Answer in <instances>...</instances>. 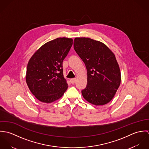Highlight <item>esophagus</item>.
<instances>
[{"instance_id": "esophagus-1", "label": "esophagus", "mask_w": 149, "mask_h": 149, "mask_svg": "<svg viewBox=\"0 0 149 149\" xmlns=\"http://www.w3.org/2000/svg\"><path fill=\"white\" fill-rule=\"evenodd\" d=\"M70 81L71 84H74L76 83V79H70Z\"/></svg>"}]
</instances>
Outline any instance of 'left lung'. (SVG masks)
Segmentation results:
<instances>
[{
	"label": "left lung",
	"instance_id": "left-lung-1",
	"mask_svg": "<svg viewBox=\"0 0 149 149\" xmlns=\"http://www.w3.org/2000/svg\"><path fill=\"white\" fill-rule=\"evenodd\" d=\"M73 46L87 70V84L81 91L83 96L96 106L109 103L121 81L114 54L104 43L89 38H75Z\"/></svg>",
	"mask_w": 149,
	"mask_h": 149
}]
</instances>
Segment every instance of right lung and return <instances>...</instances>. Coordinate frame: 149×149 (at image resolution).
<instances>
[{
  "label": "right lung",
  "instance_id": "add662e5",
  "mask_svg": "<svg viewBox=\"0 0 149 149\" xmlns=\"http://www.w3.org/2000/svg\"><path fill=\"white\" fill-rule=\"evenodd\" d=\"M72 44V38H56L44 44L30 59L26 81L40 101L52 103L61 97L67 89L63 62Z\"/></svg>",
  "mask_w": 149,
  "mask_h": 149
}]
</instances>
